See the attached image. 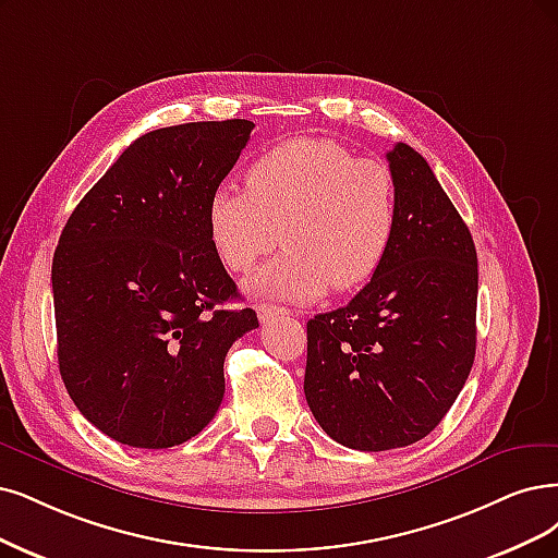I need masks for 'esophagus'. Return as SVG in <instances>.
Wrapping results in <instances>:
<instances>
[{"instance_id":"obj_1","label":"esophagus","mask_w":558,"mask_h":558,"mask_svg":"<svg viewBox=\"0 0 558 558\" xmlns=\"http://www.w3.org/2000/svg\"><path fill=\"white\" fill-rule=\"evenodd\" d=\"M257 315H259V319L264 322V324H268V322H274V319H280V317H290V315H294L292 311H287V307H276V305H257Z\"/></svg>"}]
</instances>
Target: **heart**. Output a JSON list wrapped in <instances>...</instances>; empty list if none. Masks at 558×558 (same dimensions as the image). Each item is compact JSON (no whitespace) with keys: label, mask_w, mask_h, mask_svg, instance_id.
I'll return each mask as SVG.
<instances>
[{"label":"heart","mask_w":558,"mask_h":558,"mask_svg":"<svg viewBox=\"0 0 558 558\" xmlns=\"http://www.w3.org/2000/svg\"><path fill=\"white\" fill-rule=\"evenodd\" d=\"M398 222L393 172L354 158L344 144L299 137L262 154L245 189L222 183L206 209L214 251L245 274L284 243L282 255L245 282L262 299L315 301L328 287L356 290L381 266Z\"/></svg>","instance_id":"obj_1"}]
</instances>
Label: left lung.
<instances>
[{
    "label": "left lung",
    "mask_w": 558,
    "mask_h": 558,
    "mask_svg": "<svg viewBox=\"0 0 558 558\" xmlns=\"http://www.w3.org/2000/svg\"><path fill=\"white\" fill-rule=\"evenodd\" d=\"M388 253L344 307L307 322L305 400L328 437L379 452L435 429L476 356L478 257L427 160L398 142Z\"/></svg>",
    "instance_id": "8db88e82"
}]
</instances>
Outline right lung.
Returning <instances> with one entry per match:
<instances>
[{"mask_svg":"<svg viewBox=\"0 0 558 558\" xmlns=\"http://www.w3.org/2000/svg\"><path fill=\"white\" fill-rule=\"evenodd\" d=\"M197 121L137 137L71 214L52 259L57 359L94 427L170 448L209 425L222 363L259 326L214 251L206 209L251 131Z\"/></svg>","mask_w":558,"mask_h":558,"instance_id":"1","label":"right lung"}]
</instances>
